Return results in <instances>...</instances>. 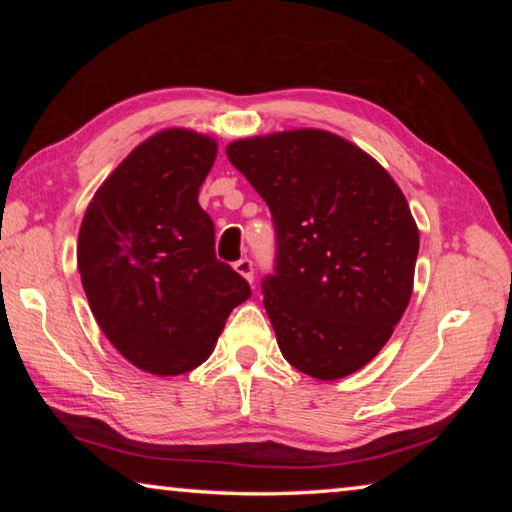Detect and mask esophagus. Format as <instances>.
<instances>
[{
  "label": "esophagus",
  "instance_id": "1",
  "mask_svg": "<svg viewBox=\"0 0 512 512\" xmlns=\"http://www.w3.org/2000/svg\"><path fill=\"white\" fill-rule=\"evenodd\" d=\"M235 271H237L239 275H244L248 282L255 280V264H253V259H248V257L239 259V262L235 264Z\"/></svg>",
  "mask_w": 512,
  "mask_h": 512
}]
</instances>
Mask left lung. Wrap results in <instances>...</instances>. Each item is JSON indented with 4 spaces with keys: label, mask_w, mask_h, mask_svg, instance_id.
Segmentation results:
<instances>
[{
    "label": "left lung",
    "mask_w": 512,
    "mask_h": 512,
    "mask_svg": "<svg viewBox=\"0 0 512 512\" xmlns=\"http://www.w3.org/2000/svg\"><path fill=\"white\" fill-rule=\"evenodd\" d=\"M225 153L273 216L275 273L262 293L284 359L323 381L352 375L411 300L420 232L402 189L359 146L316 128Z\"/></svg>",
    "instance_id": "obj_1"
}]
</instances>
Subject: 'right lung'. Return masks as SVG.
Masks as SVG:
<instances>
[{"instance_id":"1","label":"right lung","mask_w":512,"mask_h":512,"mask_svg":"<svg viewBox=\"0 0 512 512\" xmlns=\"http://www.w3.org/2000/svg\"><path fill=\"white\" fill-rule=\"evenodd\" d=\"M216 142L185 128L149 137L94 194L79 232L81 282L101 332L151 375L210 357L248 282L216 259L198 189Z\"/></svg>"}]
</instances>
